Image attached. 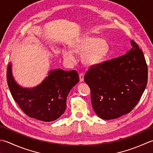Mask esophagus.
Segmentation results:
<instances>
[{
    "mask_svg": "<svg viewBox=\"0 0 153 153\" xmlns=\"http://www.w3.org/2000/svg\"><path fill=\"white\" fill-rule=\"evenodd\" d=\"M79 79H80V82H82V81H84V74L82 73L79 74Z\"/></svg>",
    "mask_w": 153,
    "mask_h": 153,
    "instance_id": "1",
    "label": "esophagus"
}]
</instances>
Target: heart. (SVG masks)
<instances>
[{
	"instance_id": "obj_1",
	"label": "heart",
	"mask_w": 153,
	"mask_h": 153,
	"mask_svg": "<svg viewBox=\"0 0 153 153\" xmlns=\"http://www.w3.org/2000/svg\"><path fill=\"white\" fill-rule=\"evenodd\" d=\"M70 48L74 53L82 55V63L87 66H93L101 63L106 57L110 49L106 39L94 36L80 37L71 45ZM63 56L68 61L74 60L73 54L69 51H63Z\"/></svg>"
}]
</instances>
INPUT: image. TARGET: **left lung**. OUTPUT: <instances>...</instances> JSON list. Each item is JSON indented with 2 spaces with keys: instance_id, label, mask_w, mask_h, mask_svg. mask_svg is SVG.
I'll use <instances>...</instances> for the list:
<instances>
[{
  "instance_id": "8db88e82",
  "label": "left lung",
  "mask_w": 153,
  "mask_h": 153,
  "mask_svg": "<svg viewBox=\"0 0 153 153\" xmlns=\"http://www.w3.org/2000/svg\"><path fill=\"white\" fill-rule=\"evenodd\" d=\"M126 54L90 66L85 81L90 89L92 105L104 120L128 114L141 99L148 80L145 56L134 41Z\"/></svg>"
}]
</instances>
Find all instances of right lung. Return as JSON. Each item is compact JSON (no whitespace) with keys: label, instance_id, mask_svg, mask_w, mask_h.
Instances as JSON below:
<instances>
[{"label":"right lung","instance_id":"obj_1","mask_svg":"<svg viewBox=\"0 0 153 153\" xmlns=\"http://www.w3.org/2000/svg\"><path fill=\"white\" fill-rule=\"evenodd\" d=\"M7 82L11 94L20 108L27 116L46 122L58 119L67 107L70 90L79 80L76 71H51L39 86L23 88L15 82L11 73V64L7 67Z\"/></svg>","mask_w":153,"mask_h":153}]
</instances>
